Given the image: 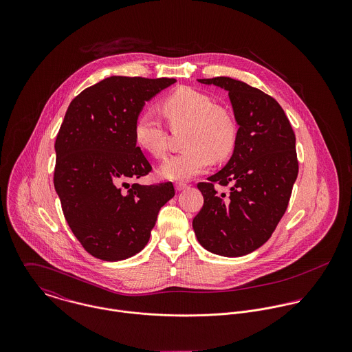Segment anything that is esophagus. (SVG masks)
<instances>
[{
    "mask_svg": "<svg viewBox=\"0 0 352 352\" xmlns=\"http://www.w3.org/2000/svg\"><path fill=\"white\" fill-rule=\"evenodd\" d=\"M175 187H176L177 191H183V190L188 188V184H187V183H183V182H179V183L175 184Z\"/></svg>",
    "mask_w": 352,
    "mask_h": 352,
    "instance_id": "1",
    "label": "esophagus"
}]
</instances>
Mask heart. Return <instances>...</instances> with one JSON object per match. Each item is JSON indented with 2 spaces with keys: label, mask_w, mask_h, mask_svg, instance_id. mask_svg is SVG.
Listing matches in <instances>:
<instances>
[{
  "label": "heart",
  "mask_w": 352,
  "mask_h": 352,
  "mask_svg": "<svg viewBox=\"0 0 352 352\" xmlns=\"http://www.w3.org/2000/svg\"><path fill=\"white\" fill-rule=\"evenodd\" d=\"M172 130L183 131L187 151L169 157L160 168L162 177L188 180L211 166L214 158L223 161L232 155L239 138V126L233 113L207 94L182 87L169 94L162 102ZM134 138L144 151L162 158L168 151V130L160 118L144 111L135 120Z\"/></svg>",
  "instance_id": "b5f03b06"
}]
</instances>
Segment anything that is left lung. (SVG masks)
<instances>
[{"label":"left lung","instance_id":"1","mask_svg":"<svg viewBox=\"0 0 352 352\" xmlns=\"http://www.w3.org/2000/svg\"><path fill=\"white\" fill-rule=\"evenodd\" d=\"M229 92L239 138L228 164L198 188L203 207L192 221L201 247L239 257L260 248L283 217L298 176L296 134L274 98L230 77L199 80ZM231 186L219 195L213 186Z\"/></svg>","mask_w":352,"mask_h":352}]
</instances>
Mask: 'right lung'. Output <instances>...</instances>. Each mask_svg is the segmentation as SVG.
Wrapping results in <instances>:
<instances>
[{
	"label": "right lung",
	"mask_w": 352,
	"mask_h": 352,
	"mask_svg": "<svg viewBox=\"0 0 352 352\" xmlns=\"http://www.w3.org/2000/svg\"><path fill=\"white\" fill-rule=\"evenodd\" d=\"M175 82L112 76L84 89L66 111L55 141L54 187L73 234L100 260L142 251L160 208L175 197L170 182L126 183L151 170L134 138L135 120L146 101Z\"/></svg>",
	"instance_id": "right-lung-1"
}]
</instances>
